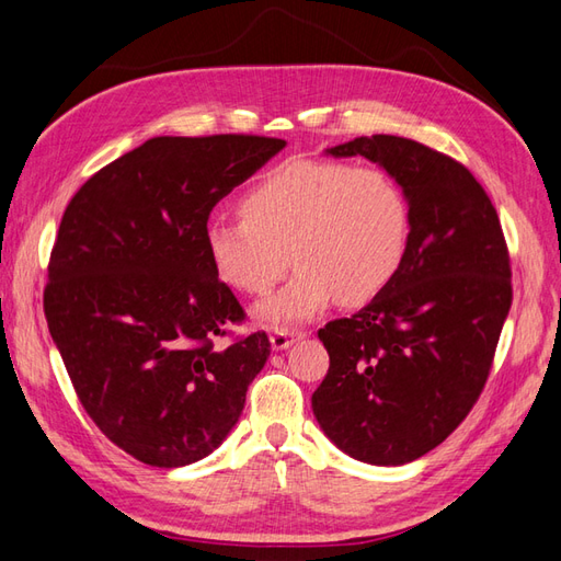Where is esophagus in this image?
<instances>
[{
	"label": "esophagus",
	"instance_id": "obj_1",
	"mask_svg": "<svg viewBox=\"0 0 561 561\" xmlns=\"http://www.w3.org/2000/svg\"><path fill=\"white\" fill-rule=\"evenodd\" d=\"M302 331H288V329H276L271 333V347L273 351H285V347H290L295 341L302 339Z\"/></svg>",
	"mask_w": 561,
	"mask_h": 561
}]
</instances>
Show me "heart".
Instances as JSON below:
<instances>
[{
  "label": "heart",
  "mask_w": 561,
  "mask_h": 561,
  "mask_svg": "<svg viewBox=\"0 0 561 561\" xmlns=\"http://www.w3.org/2000/svg\"><path fill=\"white\" fill-rule=\"evenodd\" d=\"M242 220H208L210 266L232 288L266 295L290 264L300 271L256 307L266 323H300L335 297L365 305L401 268L410 242V202L389 172L335 160H288L240 202ZM294 256L290 257L289 254Z\"/></svg>",
  "instance_id": "b5f03b06"
}]
</instances>
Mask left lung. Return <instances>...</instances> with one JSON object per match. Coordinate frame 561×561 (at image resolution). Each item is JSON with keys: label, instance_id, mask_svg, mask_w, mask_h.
Wrapping results in <instances>:
<instances>
[{"label": "left lung", "instance_id": "8db88e82", "mask_svg": "<svg viewBox=\"0 0 561 561\" xmlns=\"http://www.w3.org/2000/svg\"><path fill=\"white\" fill-rule=\"evenodd\" d=\"M365 156L403 186L410 242L393 280L319 329L331 365L312 393L323 434L371 466H403L466 420L512 307L500 216L470 170L391 134L327 148Z\"/></svg>", "mask_w": 561, "mask_h": 561}]
</instances>
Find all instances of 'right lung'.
<instances>
[{"label":"right lung","mask_w":561,"mask_h":561,"mask_svg":"<svg viewBox=\"0 0 561 561\" xmlns=\"http://www.w3.org/2000/svg\"><path fill=\"white\" fill-rule=\"evenodd\" d=\"M249 134L156 136L73 194L49 254L47 329L81 405L136 460H202L240 420L271 343H218L244 309L204 230L222 196L283 151Z\"/></svg>","instance_id":"obj_1"}]
</instances>
